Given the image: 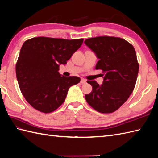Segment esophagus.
<instances>
[{"label":"esophagus","instance_id":"1","mask_svg":"<svg viewBox=\"0 0 158 158\" xmlns=\"http://www.w3.org/2000/svg\"><path fill=\"white\" fill-rule=\"evenodd\" d=\"M81 84L86 83V80L84 79H81Z\"/></svg>","mask_w":158,"mask_h":158}]
</instances>
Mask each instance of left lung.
<instances>
[{
  "instance_id": "left-lung-1",
  "label": "left lung",
  "mask_w": 158,
  "mask_h": 158,
  "mask_svg": "<svg viewBox=\"0 0 158 158\" xmlns=\"http://www.w3.org/2000/svg\"><path fill=\"white\" fill-rule=\"evenodd\" d=\"M84 43L99 59L96 70L104 73L102 85L87 81L92 91L85 95V100L96 111L112 113L128 100L135 88L139 72L136 52L130 43L116 37L100 36Z\"/></svg>"
}]
</instances>
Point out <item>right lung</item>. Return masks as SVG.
<instances>
[{"label": "right lung", "instance_id": "add662e5", "mask_svg": "<svg viewBox=\"0 0 158 158\" xmlns=\"http://www.w3.org/2000/svg\"><path fill=\"white\" fill-rule=\"evenodd\" d=\"M83 39L38 37L22 46L16 76L22 94L37 110L50 113L62 105L69 88L80 82L78 77H64L58 70L82 45Z\"/></svg>", "mask_w": 158, "mask_h": 158}]
</instances>
